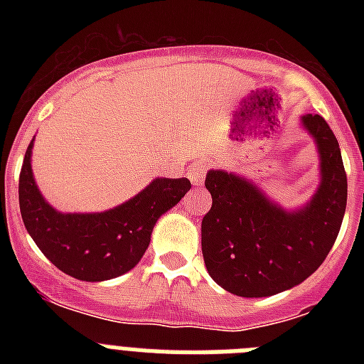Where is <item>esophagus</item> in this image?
Wrapping results in <instances>:
<instances>
[{
	"mask_svg": "<svg viewBox=\"0 0 364 364\" xmlns=\"http://www.w3.org/2000/svg\"><path fill=\"white\" fill-rule=\"evenodd\" d=\"M205 171H208V164L205 162H195L191 167H189L188 176L191 180L193 186H202L205 178Z\"/></svg>",
	"mask_w": 364,
	"mask_h": 364,
	"instance_id": "34e87169",
	"label": "esophagus"
}]
</instances>
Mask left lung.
<instances>
[{"label": "left lung", "mask_w": 364, "mask_h": 364, "mask_svg": "<svg viewBox=\"0 0 364 364\" xmlns=\"http://www.w3.org/2000/svg\"><path fill=\"white\" fill-rule=\"evenodd\" d=\"M319 154V186L306 204L286 210L253 180L210 169L213 204L202 218V255L215 282L239 297H269L306 281L332 250L346 210L339 142L323 117L302 114Z\"/></svg>", "instance_id": "obj_1"}]
</instances>
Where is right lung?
<instances>
[{
	"mask_svg": "<svg viewBox=\"0 0 364 364\" xmlns=\"http://www.w3.org/2000/svg\"><path fill=\"white\" fill-rule=\"evenodd\" d=\"M31 140L19 175V210L47 259L78 281L120 277L140 262L160 217L191 189L188 178H154L124 204L98 213H62L45 200L32 173Z\"/></svg>",
	"mask_w": 364,
	"mask_h": 364,
	"instance_id": "1",
	"label": "right lung"
}]
</instances>
